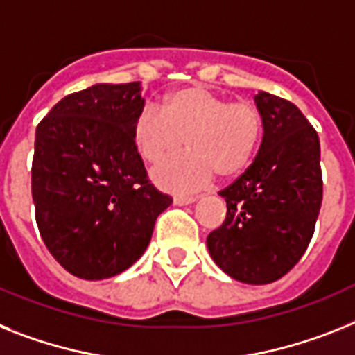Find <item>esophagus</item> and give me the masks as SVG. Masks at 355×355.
Here are the masks:
<instances>
[{"mask_svg": "<svg viewBox=\"0 0 355 355\" xmlns=\"http://www.w3.org/2000/svg\"><path fill=\"white\" fill-rule=\"evenodd\" d=\"M198 196H175L174 198V203L175 205H190L194 203Z\"/></svg>", "mask_w": 355, "mask_h": 355, "instance_id": "1", "label": "esophagus"}]
</instances>
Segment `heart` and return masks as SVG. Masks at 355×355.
<instances>
[{"mask_svg": "<svg viewBox=\"0 0 355 355\" xmlns=\"http://www.w3.org/2000/svg\"><path fill=\"white\" fill-rule=\"evenodd\" d=\"M132 136L148 163H159L187 141L190 150L161 163L154 180L166 189L194 190L218 172L232 178L248 166L263 136L256 105L189 87L165 96L161 112L146 105L134 119Z\"/></svg>", "mask_w": 355, "mask_h": 355, "instance_id": "heart-1", "label": "heart"}]
</instances>
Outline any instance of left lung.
<instances>
[{"mask_svg": "<svg viewBox=\"0 0 355 355\" xmlns=\"http://www.w3.org/2000/svg\"><path fill=\"white\" fill-rule=\"evenodd\" d=\"M263 141L256 159L219 192L227 201L223 225L209 234L216 265L234 279L266 285L301 259L323 199L319 137L286 99L259 92Z\"/></svg>", "mask_w": 355, "mask_h": 355, "instance_id": "obj_1", "label": "left lung"}]
</instances>
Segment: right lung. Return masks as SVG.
Returning a JSON list of instances; mask_svg holds the SVG:
<instances>
[{
	"label": "right lung",
	"mask_w": 355,
	"mask_h": 355,
	"mask_svg": "<svg viewBox=\"0 0 355 355\" xmlns=\"http://www.w3.org/2000/svg\"><path fill=\"white\" fill-rule=\"evenodd\" d=\"M139 81L69 94L36 128L32 199L46 248L81 279L118 276L143 256L172 198L150 183L132 127Z\"/></svg>",
	"instance_id": "right-lung-1"
}]
</instances>
